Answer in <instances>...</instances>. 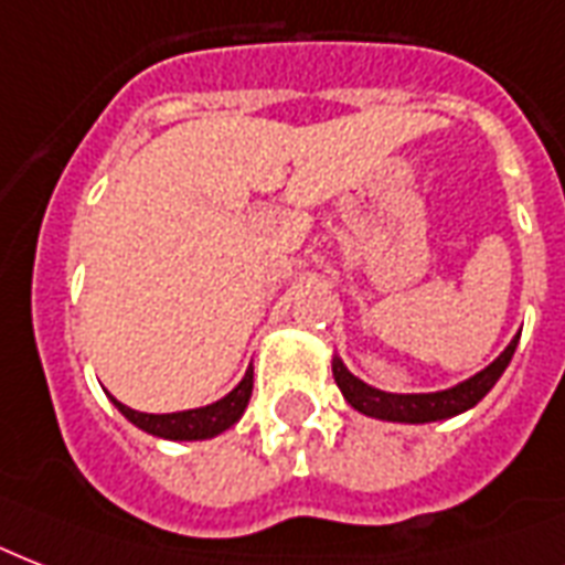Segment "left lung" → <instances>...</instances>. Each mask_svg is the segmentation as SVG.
<instances>
[{"mask_svg": "<svg viewBox=\"0 0 565 565\" xmlns=\"http://www.w3.org/2000/svg\"><path fill=\"white\" fill-rule=\"evenodd\" d=\"M519 344V335L507 344V351L498 356L489 369L475 374L471 380L460 383V386L445 388V392H430V395H392V392H380L371 388L369 383H362L360 377H353L351 371L344 369L342 360H332V377L342 388L344 401L360 409L362 415L371 418H383V422H404V424H424V422H441L450 415H460L466 409L478 404L480 397L487 395L489 388L495 386L498 377L504 374L510 365Z\"/></svg>", "mask_w": 565, "mask_h": 565, "instance_id": "obj_1", "label": "left lung"}]
</instances>
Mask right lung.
Instances as JSON below:
<instances>
[{
	"label": "right lung",
	"mask_w": 565,
	"mask_h": 565,
	"mask_svg": "<svg viewBox=\"0 0 565 565\" xmlns=\"http://www.w3.org/2000/svg\"><path fill=\"white\" fill-rule=\"evenodd\" d=\"M253 395V369L244 374V380L230 392L226 397H221L217 404L200 406V409H185V413H168V415H150V413H135L129 406H124L120 401H115V406L120 413L141 430L152 433V436H161V439H177V441H191V439H212L217 433H223L226 427H233L238 418L247 409V401Z\"/></svg>",
	"instance_id": "1"
}]
</instances>
